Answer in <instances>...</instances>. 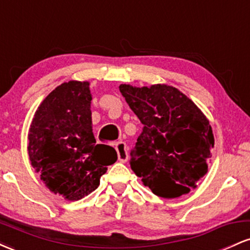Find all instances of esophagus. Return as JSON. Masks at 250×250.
I'll return each instance as SVG.
<instances>
[{
  "mask_svg": "<svg viewBox=\"0 0 250 250\" xmlns=\"http://www.w3.org/2000/svg\"><path fill=\"white\" fill-rule=\"evenodd\" d=\"M116 151H117V157H119L120 162H127L128 160V147L125 142H120L116 145Z\"/></svg>",
  "mask_w": 250,
  "mask_h": 250,
  "instance_id": "obj_1",
  "label": "esophagus"
}]
</instances>
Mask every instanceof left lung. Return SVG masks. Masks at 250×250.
<instances>
[{"mask_svg":"<svg viewBox=\"0 0 250 250\" xmlns=\"http://www.w3.org/2000/svg\"><path fill=\"white\" fill-rule=\"evenodd\" d=\"M143 125L130 151V166L157 196L188 194L208 171L214 135L207 117L179 89L166 84L120 85Z\"/></svg>","mask_w":250,"mask_h":250,"instance_id":"8db88e82","label":"left lung"}]
</instances>
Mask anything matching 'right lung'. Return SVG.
Returning a JSON list of instances; mask_svg holds the SVG:
<instances>
[{"label":"right lung","mask_w":250,"mask_h":250,"mask_svg":"<svg viewBox=\"0 0 250 250\" xmlns=\"http://www.w3.org/2000/svg\"><path fill=\"white\" fill-rule=\"evenodd\" d=\"M88 82L62 83L43 100L30 125L31 166L54 194L81 200L99 187L115 149L96 145L91 128Z\"/></svg>","instance_id":"1"}]
</instances>
